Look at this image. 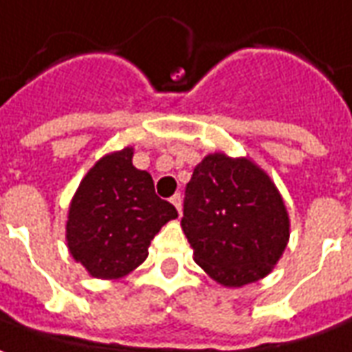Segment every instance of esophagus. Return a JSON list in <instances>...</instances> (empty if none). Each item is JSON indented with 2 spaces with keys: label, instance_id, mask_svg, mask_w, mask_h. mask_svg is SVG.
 <instances>
[{
  "label": "esophagus",
  "instance_id": "esophagus-1",
  "mask_svg": "<svg viewBox=\"0 0 352 352\" xmlns=\"http://www.w3.org/2000/svg\"><path fill=\"white\" fill-rule=\"evenodd\" d=\"M170 202H173L174 206H176V210H178V214H182V195H179V193L174 195L173 199H170Z\"/></svg>",
  "mask_w": 352,
  "mask_h": 352
}]
</instances>
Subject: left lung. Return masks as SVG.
<instances>
[{
  "mask_svg": "<svg viewBox=\"0 0 352 352\" xmlns=\"http://www.w3.org/2000/svg\"><path fill=\"white\" fill-rule=\"evenodd\" d=\"M182 229L210 278L243 287L278 264L289 242V214L278 187L253 161L210 153L186 187Z\"/></svg>",
  "mask_w": 352,
  "mask_h": 352,
  "instance_id": "8db88e82",
  "label": "left lung"
}]
</instances>
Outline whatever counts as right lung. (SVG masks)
<instances>
[{
  "label": "right lung",
  "mask_w": 352,
  "mask_h": 352,
  "mask_svg": "<svg viewBox=\"0 0 352 352\" xmlns=\"http://www.w3.org/2000/svg\"><path fill=\"white\" fill-rule=\"evenodd\" d=\"M178 212L159 199L153 179L133 166V148L101 157L69 206L67 248L89 276L118 279L142 264L153 236Z\"/></svg>",
  "instance_id": "add662e5"
}]
</instances>
